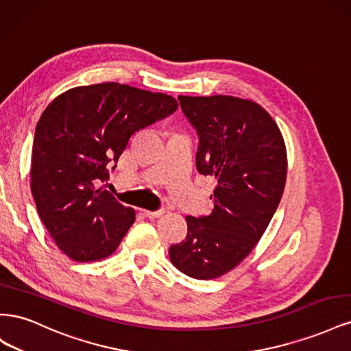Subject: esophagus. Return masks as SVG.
<instances>
[{"label": "esophagus", "instance_id": "esophagus-1", "mask_svg": "<svg viewBox=\"0 0 351 351\" xmlns=\"http://www.w3.org/2000/svg\"><path fill=\"white\" fill-rule=\"evenodd\" d=\"M143 214L147 217V218H159L162 214H164V209L161 210H143Z\"/></svg>", "mask_w": 351, "mask_h": 351}]
</instances>
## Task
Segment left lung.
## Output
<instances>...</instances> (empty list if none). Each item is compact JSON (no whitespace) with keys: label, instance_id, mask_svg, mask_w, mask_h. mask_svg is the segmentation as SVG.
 I'll return each mask as SVG.
<instances>
[{"label":"left lung","instance_id":"8db88e82","mask_svg":"<svg viewBox=\"0 0 351 351\" xmlns=\"http://www.w3.org/2000/svg\"><path fill=\"white\" fill-rule=\"evenodd\" d=\"M199 134L196 168L215 178L208 217H186L187 236L169 247L174 267L196 280L234 269L256 247L287 178L284 137L259 104L228 95L178 97Z\"/></svg>","mask_w":351,"mask_h":351}]
</instances>
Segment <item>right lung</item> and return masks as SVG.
Listing matches in <instances>:
<instances>
[{"label":"right lung","instance_id":"1","mask_svg":"<svg viewBox=\"0 0 351 351\" xmlns=\"http://www.w3.org/2000/svg\"><path fill=\"white\" fill-rule=\"evenodd\" d=\"M177 108L169 95L107 82L62 92L42 112L30 189L49 236L70 259L101 261L120 246L136 210L97 184L133 133Z\"/></svg>","mask_w":351,"mask_h":351}]
</instances>
